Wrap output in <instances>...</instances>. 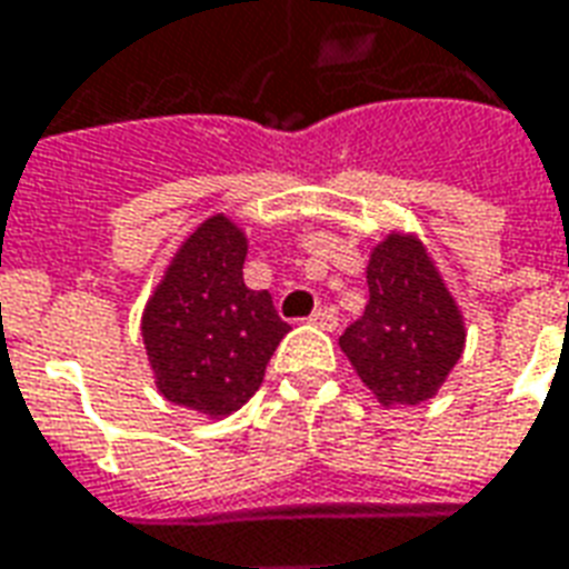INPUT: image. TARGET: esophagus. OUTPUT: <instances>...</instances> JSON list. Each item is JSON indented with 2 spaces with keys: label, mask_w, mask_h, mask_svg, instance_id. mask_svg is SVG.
Listing matches in <instances>:
<instances>
[{
  "label": "esophagus",
  "mask_w": 569,
  "mask_h": 569,
  "mask_svg": "<svg viewBox=\"0 0 569 569\" xmlns=\"http://www.w3.org/2000/svg\"><path fill=\"white\" fill-rule=\"evenodd\" d=\"M310 322H313V326H320V329H326V332H332L335 326H338V317H335L332 308H317L313 313H310Z\"/></svg>",
  "instance_id": "1"
}]
</instances>
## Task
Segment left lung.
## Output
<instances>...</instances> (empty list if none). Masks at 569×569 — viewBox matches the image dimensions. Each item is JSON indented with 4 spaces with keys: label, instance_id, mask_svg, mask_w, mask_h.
Here are the masks:
<instances>
[{
    "label": "left lung",
    "instance_id": "1",
    "mask_svg": "<svg viewBox=\"0 0 569 569\" xmlns=\"http://www.w3.org/2000/svg\"><path fill=\"white\" fill-rule=\"evenodd\" d=\"M366 280V313L338 345L383 408L420 406L439 393L463 357L460 305L427 243L411 231H390L375 243Z\"/></svg>",
    "mask_w": 569,
    "mask_h": 569
}]
</instances>
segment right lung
Instances as JSON below:
<instances>
[{"label": "right lung", "instance_id": "add662e5", "mask_svg": "<svg viewBox=\"0 0 569 569\" xmlns=\"http://www.w3.org/2000/svg\"><path fill=\"white\" fill-rule=\"evenodd\" d=\"M247 231L216 212L179 243L142 308V345L158 393L228 418L264 381L268 359L289 332L268 289L243 283Z\"/></svg>", "mask_w": 569, "mask_h": 569}]
</instances>
